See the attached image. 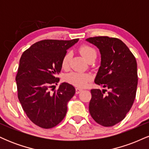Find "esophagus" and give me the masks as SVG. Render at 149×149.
Segmentation results:
<instances>
[{
	"label": "esophagus",
	"instance_id": "1",
	"mask_svg": "<svg viewBox=\"0 0 149 149\" xmlns=\"http://www.w3.org/2000/svg\"><path fill=\"white\" fill-rule=\"evenodd\" d=\"M82 91H83V89H80V88H76V94H79Z\"/></svg>",
	"mask_w": 149,
	"mask_h": 149
}]
</instances>
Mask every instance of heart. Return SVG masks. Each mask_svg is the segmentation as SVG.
<instances>
[{"mask_svg": "<svg viewBox=\"0 0 149 149\" xmlns=\"http://www.w3.org/2000/svg\"><path fill=\"white\" fill-rule=\"evenodd\" d=\"M82 55L87 60H89L90 58L97 55V51L95 48L88 45H83L80 46L79 49ZM71 58V53L68 52L64 54L61 60V66L64 69H67L69 66L70 59ZM92 79L91 75L89 73L71 72L66 75V80L69 83L72 84L78 88H85L88 85L89 82Z\"/></svg>", "mask_w": 149, "mask_h": 149, "instance_id": "1", "label": "heart"}]
</instances>
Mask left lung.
Wrapping results in <instances>:
<instances>
[{"label":"left lung","instance_id":"8db88e82","mask_svg":"<svg viewBox=\"0 0 149 149\" xmlns=\"http://www.w3.org/2000/svg\"><path fill=\"white\" fill-rule=\"evenodd\" d=\"M86 41L100 50L101 64L95 83L110 90H91L89 111L98 124L111 127L122 121L130 110L137 88V64L134 56L122 40L97 36Z\"/></svg>","mask_w":149,"mask_h":149}]
</instances>
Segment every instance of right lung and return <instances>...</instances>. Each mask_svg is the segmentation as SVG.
Masks as SVG:
<instances>
[{
    "label": "right lung",
    "mask_w": 149,
    "mask_h": 149,
    "mask_svg": "<svg viewBox=\"0 0 149 149\" xmlns=\"http://www.w3.org/2000/svg\"><path fill=\"white\" fill-rule=\"evenodd\" d=\"M79 39L44 40L34 43L22 54L16 76L18 98L23 110L34 124L45 129L56 126L64 118L67 104L76 89L61 83L57 91L49 92L59 81L61 60L66 50Z\"/></svg>",
    "instance_id": "obj_1"
}]
</instances>
